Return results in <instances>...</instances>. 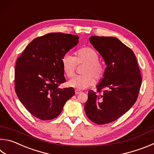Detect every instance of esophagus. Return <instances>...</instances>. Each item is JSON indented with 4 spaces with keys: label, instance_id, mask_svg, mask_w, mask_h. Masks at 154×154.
Segmentation results:
<instances>
[{
    "label": "esophagus",
    "instance_id": "obj_1",
    "mask_svg": "<svg viewBox=\"0 0 154 154\" xmlns=\"http://www.w3.org/2000/svg\"><path fill=\"white\" fill-rule=\"evenodd\" d=\"M75 94H81V93H82V91H81V90H79V89H75Z\"/></svg>",
    "mask_w": 154,
    "mask_h": 154
}]
</instances>
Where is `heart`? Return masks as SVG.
Returning <instances> with one entry per match:
<instances>
[{
	"mask_svg": "<svg viewBox=\"0 0 154 154\" xmlns=\"http://www.w3.org/2000/svg\"><path fill=\"white\" fill-rule=\"evenodd\" d=\"M62 66L63 71L69 77L74 75L77 65H85L82 69V75L72 77L68 82L69 87L77 89H85L94 84L95 79H101L104 77L105 66L96 50L89 47H84L77 50L75 57L66 54L63 57Z\"/></svg>",
	"mask_w": 154,
	"mask_h": 154,
	"instance_id": "heart-1",
	"label": "heart"
}]
</instances>
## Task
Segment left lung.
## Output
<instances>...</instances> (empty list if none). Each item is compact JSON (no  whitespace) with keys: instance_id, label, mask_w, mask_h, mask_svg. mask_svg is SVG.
Segmentation results:
<instances>
[{"instance_id":"8db88e82","label":"left lung","mask_w":154,"mask_h":154,"mask_svg":"<svg viewBox=\"0 0 154 154\" xmlns=\"http://www.w3.org/2000/svg\"><path fill=\"white\" fill-rule=\"evenodd\" d=\"M89 42L104 59L106 67L97 91L90 90L85 104L87 116L97 125L113 122L135 104L141 85V75L133 50L114 37L94 35Z\"/></svg>"}]
</instances>
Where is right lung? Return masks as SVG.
<instances>
[{
    "label": "right lung",
    "mask_w": 154,
    "mask_h": 154,
    "mask_svg": "<svg viewBox=\"0 0 154 154\" xmlns=\"http://www.w3.org/2000/svg\"><path fill=\"white\" fill-rule=\"evenodd\" d=\"M76 35L50 33L36 38L16 62L15 89L29 112L42 121L57 117L75 95L72 88H58L66 82L63 57L79 43Z\"/></svg>",
    "instance_id": "add662e5"
}]
</instances>
